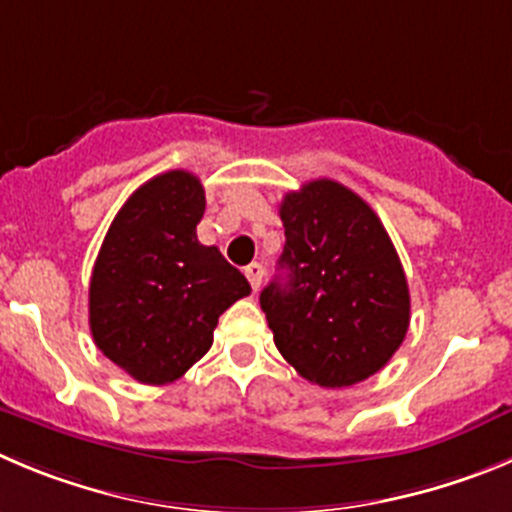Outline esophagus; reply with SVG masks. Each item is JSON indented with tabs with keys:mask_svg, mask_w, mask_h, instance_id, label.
I'll return each instance as SVG.
<instances>
[{
	"mask_svg": "<svg viewBox=\"0 0 512 512\" xmlns=\"http://www.w3.org/2000/svg\"><path fill=\"white\" fill-rule=\"evenodd\" d=\"M245 275H247V280H250V285H252V290H260V285H262V278H265V267L260 265V262H250V265L245 267Z\"/></svg>",
	"mask_w": 512,
	"mask_h": 512,
	"instance_id": "1",
	"label": "esophagus"
}]
</instances>
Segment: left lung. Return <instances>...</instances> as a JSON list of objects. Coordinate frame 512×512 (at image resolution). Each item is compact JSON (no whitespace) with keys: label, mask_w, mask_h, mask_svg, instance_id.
Returning <instances> with one entry per match:
<instances>
[{"label":"left lung","mask_w":512,"mask_h":512,"mask_svg":"<svg viewBox=\"0 0 512 512\" xmlns=\"http://www.w3.org/2000/svg\"><path fill=\"white\" fill-rule=\"evenodd\" d=\"M283 275L260 293L275 346L303 379L343 389L389 364L409 328V285L384 224L333 179L280 204Z\"/></svg>","instance_id":"1"}]
</instances>
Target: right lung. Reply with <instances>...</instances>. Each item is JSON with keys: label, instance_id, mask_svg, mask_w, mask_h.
Listing matches in <instances>:
<instances>
[{"label": "right lung", "instance_id": "obj_1", "mask_svg": "<svg viewBox=\"0 0 512 512\" xmlns=\"http://www.w3.org/2000/svg\"><path fill=\"white\" fill-rule=\"evenodd\" d=\"M204 186L166 171L133 191L100 245L90 275V333L141 384L184 376L212 348L219 315L250 283L217 247L197 240Z\"/></svg>", "mask_w": 512, "mask_h": 512}]
</instances>
